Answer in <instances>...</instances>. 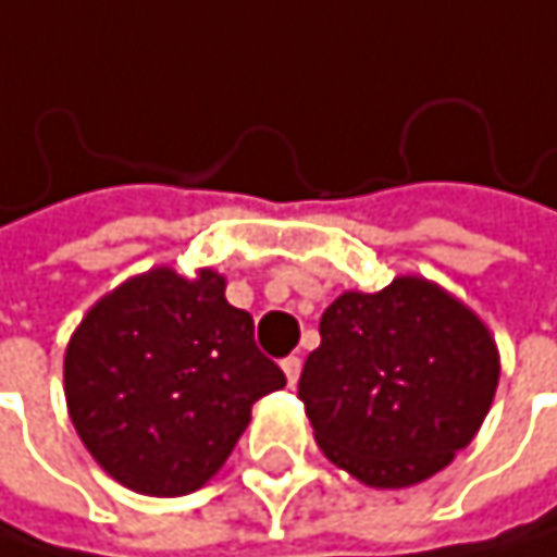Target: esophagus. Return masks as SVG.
I'll use <instances>...</instances> for the list:
<instances>
[{
    "instance_id": "esophagus-1",
    "label": "esophagus",
    "mask_w": 557,
    "mask_h": 557,
    "mask_svg": "<svg viewBox=\"0 0 557 557\" xmlns=\"http://www.w3.org/2000/svg\"><path fill=\"white\" fill-rule=\"evenodd\" d=\"M299 371H302V361H299L296 355H289V358L283 361V374H286V384H289V387H296V381H299Z\"/></svg>"
}]
</instances>
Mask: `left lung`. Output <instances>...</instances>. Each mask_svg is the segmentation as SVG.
<instances>
[{
	"label": "left lung",
	"mask_w": 557,
	"mask_h": 557,
	"mask_svg": "<svg viewBox=\"0 0 557 557\" xmlns=\"http://www.w3.org/2000/svg\"><path fill=\"white\" fill-rule=\"evenodd\" d=\"M319 335L299 399L325 458L368 487L399 491L438 474L491 412L497 342L432 280L348 289L322 312Z\"/></svg>",
	"instance_id": "obj_1"
}]
</instances>
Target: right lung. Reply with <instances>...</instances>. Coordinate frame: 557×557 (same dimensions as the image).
I'll use <instances>...</instances> for the list:
<instances>
[{
    "mask_svg": "<svg viewBox=\"0 0 557 557\" xmlns=\"http://www.w3.org/2000/svg\"><path fill=\"white\" fill-rule=\"evenodd\" d=\"M286 384L255 345L225 277L154 268L106 293L63 355L76 435L99 468L148 497H183L219 474L251 406Z\"/></svg>",
    "mask_w": 557,
    "mask_h": 557,
    "instance_id": "obj_1",
    "label": "right lung"
}]
</instances>
